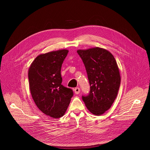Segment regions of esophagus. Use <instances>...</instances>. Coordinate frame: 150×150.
Here are the masks:
<instances>
[{"label":"esophagus","instance_id":"esophagus-1","mask_svg":"<svg viewBox=\"0 0 150 150\" xmlns=\"http://www.w3.org/2000/svg\"><path fill=\"white\" fill-rule=\"evenodd\" d=\"M74 91L75 93L76 94H78V93H79L80 92V89L79 88H75V89H74Z\"/></svg>","mask_w":150,"mask_h":150}]
</instances>
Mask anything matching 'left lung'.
<instances>
[{"mask_svg": "<svg viewBox=\"0 0 150 150\" xmlns=\"http://www.w3.org/2000/svg\"><path fill=\"white\" fill-rule=\"evenodd\" d=\"M77 53L90 84L88 96L82 99L91 113L100 115L111 108L119 89L121 79L117 62L111 53L100 47L78 50Z\"/></svg>", "mask_w": 150, "mask_h": 150, "instance_id": "8db88e82", "label": "left lung"}]
</instances>
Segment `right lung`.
Instances as JSON below:
<instances>
[{
  "label": "right lung",
  "mask_w": 150,
  "mask_h": 150,
  "mask_svg": "<svg viewBox=\"0 0 150 150\" xmlns=\"http://www.w3.org/2000/svg\"><path fill=\"white\" fill-rule=\"evenodd\" d=\"M68 52L62 49L39 54L28 70L30 92L36 105L54 119L64 115L74 96L72 89L61 84V66Z\"/></svg>",
  "instance_id": "right-lung-1"
}]
</instances>
